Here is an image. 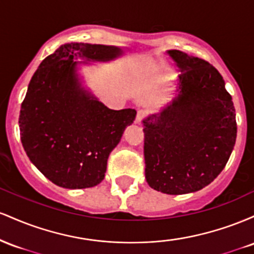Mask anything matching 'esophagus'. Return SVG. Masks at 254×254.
I'll list each match as a JSON object with an SVG mask.
<instances>
[{
  "label": "esophagus",
  "instance_id": "obj_1",
  "mask_svg": "<svg viewBox=\"0 0 254 254\" xmlns=\"http://www.w3.org/2000/svg\"><path fill=\"white\" fill-rule=\"evenodd\" d=\"M145 117H147V113H145V111H143V110L138 111V112H137V115H136L135 122H136L137 124H141L142 122L144 121Z\"/></svg>",
  "mask_w": 254,
  "mask_h": 254
}]
</instances>
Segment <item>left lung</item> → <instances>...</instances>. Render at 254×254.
<instances>
[{
    "mask_svg": "<svg viewBox=\"0 0 254 254\" xmlns=\"http://www.w3.org/2000/svg\"><path fill=\"white\" fill-rule=\"evenodd\" d=\"M179 94L160 115L143 122L145 179L167 194L209 185L228 162L237 139L232 95L214 65L179 50Z\"/></svg>",
    "mask_w": 254,
    "mask_h": 254,
    "instance_id": "1",
    "label": "left lung"
}]
</instances>
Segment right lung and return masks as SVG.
Masks as SVG:
<instances>
[{"instance_id":"right-lung-1","label":"right lung","mask_w":254,"mask_h":254,"mask_svg":"<svg viewBox=\"0 0 254 254\" xmlns=\"http://www.w3.org/2000/svg\"><path fill=\"white\" fill-rule=\"evenodd\" d=\"M121 54L115 46L64 44L31 78L20 110L21 143L32 164L61 188L100 184L110 153L136 117L135 110H110L80 88L72 60L105 61Z\"/></svg>"}]
</instances>
